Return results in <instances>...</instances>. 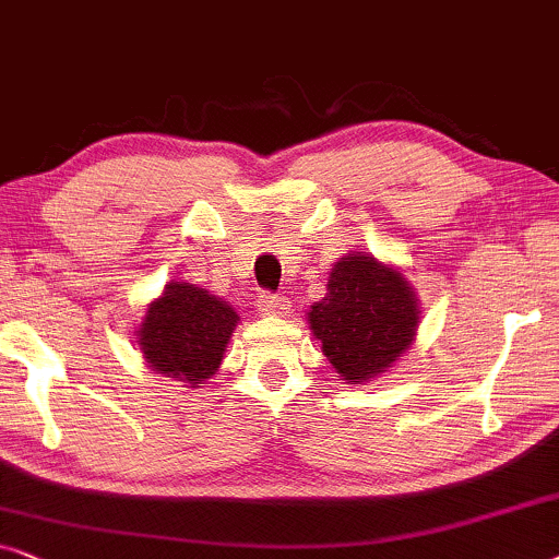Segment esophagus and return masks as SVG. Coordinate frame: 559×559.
<instances>
[{
    "label": "esophagus",
    "instance_id": "esophagus-1",
    "mask_svg": "<svg viewBox=\"0 0 559 559\" xmlns=\"http://www.w3.org/2000/svg\"><path fill=\"white\" fill-rule=\"evenodd\" d=\"M255 304H258V311L265 313V317H286L290 311L288 298L276 296V294H263Z\"/></svg>",
    "mask_w": 559,
    "mask_h": 559
}]
</instances>
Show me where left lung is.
Returning <instances> with one entry per match:
<instances>
[{
    "mask_svg": "<svg viewBox=\"0 0 559 559\" xmlns=\"http://www.w3.org/2000/svg\"><path fill=\"white\" fill-rule=\"evenodd\" d=\"M418 313L403 273L357 253L334 265L326 296L311 306L309 324L332 367L357 384L388 372L411 347Z\"/></svg>",
    "mask_w": 559,
    "mask_h": 559,
    "instance_id": "8db88e82",
    "label": "left lung"
}]
</instances>
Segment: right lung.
<instances>
[{"label": "right lung", "mask_w": 559, "mask_h": 559, "mask_svg": "<svg viewBox=\"0 0 559 559\" xmlns=\"http://www.w3.org/2000/svg\"><path fill=\"white\" fill-rule=\"evenodd\" d=\"M238 321L240 317L225 301L177 281L148 306L139 329V347L154 372L200 388L223 361Z\"/></svg>", "instance_id": "obj_1"}]
</instances>
